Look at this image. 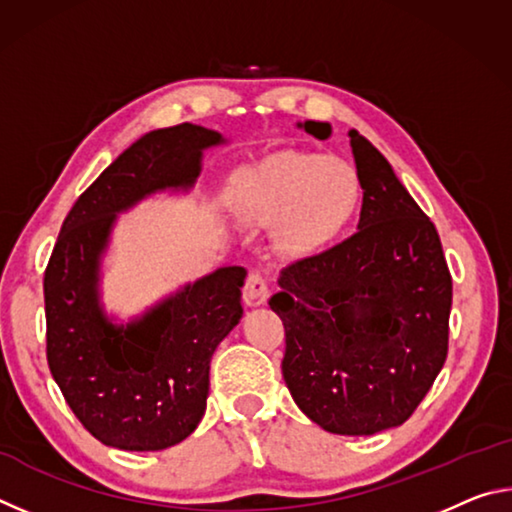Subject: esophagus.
<instances>
[{
	"label": "esophagus",
	"instance_id": "obj_1",
	"mask_svg": "<svg viewBox=\"0 0 512 512\" xmlns=\"http://www.w3.org/2000/svg\"><path fill=\"white\" fill-rule=\"evenodd\" d=\"M268 298V284H266V277L264 273L253 271L248 273L246 277V284H244V302L248 307H259L264 305Z\"/></svg>",
	"mask_w": 512,
	"mask_h": 512
}]
</instances>
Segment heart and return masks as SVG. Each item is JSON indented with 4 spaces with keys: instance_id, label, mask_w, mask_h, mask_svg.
Instances as JSON below:
<instances>
[{
    "instance_id": "heart-1",
    "label": "heart",
    "mask_w": 512,
    "mask_h": 512,
    "mask_svg": "<svg viewBox=\"0 0 512 512\" xmlns=\"http://www.w3.org/2000/svg\"><path fill=\"white\" fill-rule=\"evenodd\" d=\"M357 205V176L334 155L282 151L237 173L230 207L250 228L277 223V244L291 257L307 255L339 232Z\"/></svg>"
}]
</instances>
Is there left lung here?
<instances>
[{
  "label": "left lung",
  "mask_w": 512,
  "mask_h": 512,
  "mask_svg": "<svg viewBox=\"0 0 512 512\" xmlns=\"http://www.w3.org/2000/svg\"><path fill=\"white\" fill-rule=\"evenodd\" d=\"M318 140L325 121L298 124ZM363 189L357 232L282 268L268 305L282 318V375L329 433L400 427L447 359L452 275L436 225L366 137L350 131Z\"/></svg>",
  "instance_id": "left-lung-1"
}]
</instances>
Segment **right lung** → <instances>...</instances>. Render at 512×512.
Listing matches in <instances>:
<instances>
[{
	"label": "right lung",
	"mask_w": 512,
	"mask_h": 512,
	"mask_svg": "<svg viewBox=\"0 0 512 512\" xmlns=\"http://www.w3.org/2000/svg\"><path fill=\"white\" fill-rule=\"evenodd\" d=\"M223 142L194 124L146 133L79 196L49 257V370L69 409L108 447L158 452L185 440L205 413L216 345L244 314L241 266L187 284L128 325L112 323L99 300L117 214L162 189L192 187L203 151Z\"/></svg>",
	"instance_id": "1"
}]
</instances>
